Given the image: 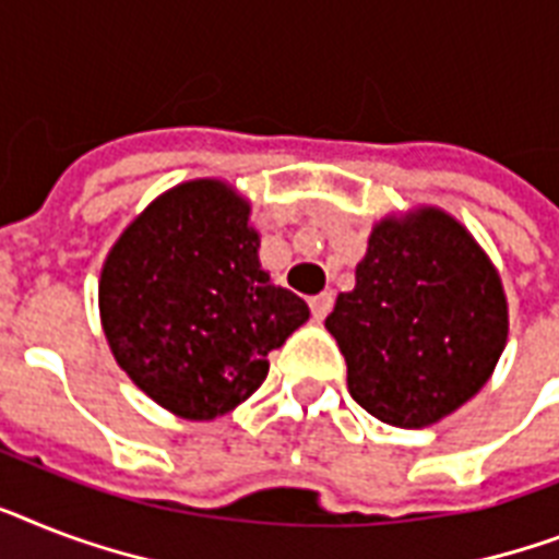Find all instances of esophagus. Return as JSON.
<instances>
[{
  "instance_id": "34e87169",
  "label": "esophagus",
  "mask_w": 559,
  "mask_h": 559,
  "mask_svg": "<svg viewBox=\"0 0 559 559\" xmlns=\"http://www.w3.org/2000/svg\"><path fill=\"white\" fill-rule=\"evenodd\" d=\"M330 307H333V293H319L310 298V312L316 321L324 319L326 312H330Z\"/></svg>"
}]
</instances>
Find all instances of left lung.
<instances>
[{
  "mask_svg": "<svg viewBox=\"0 0 559 559\" xmlns=\"http://www.w3.org/2000/svg\"><path fill=\"white\" fill-rule=\"evenodd\" d=\"M350 396L376 419L425 428L465 405L491 376L508 307L491 261L451 215L421 209L382 221L356 287L326 316Z\"/></svg>",
  "mask_w": 559,
  "mask_h": 559,
  "instance_id": "1",
  "label": "left lung"
}]
</instances>
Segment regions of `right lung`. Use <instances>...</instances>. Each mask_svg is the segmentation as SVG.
Returning a JSON list of instances; mask_svg holds the SVG:
<instances>
[{
	"instance_id": "right-lung-1",
	"label": "right lung",
	"mask_w": 559,
	"mask_h": 559,
	"mask_svg": "<svg viewBox=\"0 0 559 559\" xmlns=\"http://www.w3.org/2000/svg\"><path fill=\"white\" fill-rule=\"evenodd\" d=\"M99 316L131 382L183 419H215L261 388L266 353L310 310L258 261L249 203L217 180H192L120 235Z\"/></svg>"
}]
</instances>
